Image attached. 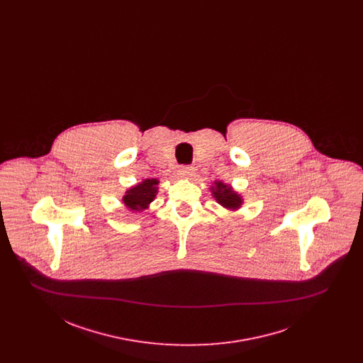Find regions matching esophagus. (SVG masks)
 <instances>
[{"label":"esophagus","instance_id":"34e87169","mask_svg":"<svg viewBox=\"0 0 363 363\" xmlns=\"http://www.w3.org/2000/svg\"><path fill=\"white\" fill-rule=\"evenodd\" d=\"M193 167H190V166H182L179 170H178V175L179 177H182V178H189L193 175Z\"/></svg>","mask_w":363,"mask_h":363}]
</instances>
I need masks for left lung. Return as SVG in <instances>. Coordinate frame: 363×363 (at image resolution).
<instances>
[{"label": "left lung", "instance_id": "left-lung-1", "mask_svg": "<svg viewBox=\"0 0 363 363\" xmlns=\"http://www.w3.org/2000/svg\"><path fill=\"white\" fill-rule=\"evenodd\" d=\"M213 197L216 201L228 209H237L241 207L242 199L230 186L225 185L223 182H215V188H212Z\"/></svg>", "mask_w": 363, "mask_h": 363}]
</instances>
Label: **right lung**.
<instances>
[{"label":"right lung","instance_id":"obj_1","mask_svg":"<svg viewBox=\"0 0 363 363\" xmlns=\"http://www.w3.org/2000/svg\"><path fill=\"white\" fill-rule=\"evenodd\" d=\"M157 179H145L141 184L136 185L135 188L128 190L123 196L122 201L126 207L132 211H143L150 206V203L155 199L157 193Z\"/></svg>","mask_w":363,"mask_h":363}]
</instances>
